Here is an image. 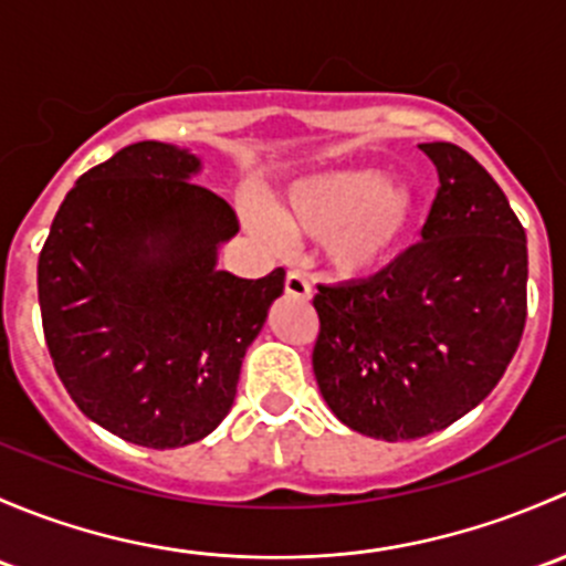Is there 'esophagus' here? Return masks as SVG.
Returning a JSON list of instances; mask_svg holds the SVG:
<instances>
[{"instance_id":"34e87169","label":"esophagus","mask_w":566,"mask_h":566,"mask_svg":"<svg viewBox=\"0 0 566 566\" xmlns=\"http://www.w3.org/2000/svg\"><path fill=\"white\" fill-rule=\"evenodd\" d=\"M284 290H287V295H293V298H301V301L312 298V284L301 271L287 273V279H284Z\"/></svg>"}]
</instances>
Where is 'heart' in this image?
<instances>
[{
	"instance_id": "heart-1",
	"label": "heart",
	"mask_w": 566,
	"mask_h": 566,
	"mask_svg": "<svg viewBox=\"0 0 566 566\" xmlns=\"http://www.w3.org/2000/svg\"><path fill=\"white\" fill-rule=\"evenodd\" d=\"M410 219V197L386 186L373 169H342L312 177L290 191L279 219L254 210L271 235L284 230L328 238V256L345 273H367L389 260Z\"/></svg>"
}]
</instances>
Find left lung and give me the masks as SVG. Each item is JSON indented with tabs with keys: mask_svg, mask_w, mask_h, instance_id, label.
Here are the masks:
<instances>
[{
	"mask_svg": "<svg viewBox=\"0 0 566 566\" xmlns=\"http://www.w3.org/2000/svg\"><path fill=\"white\" fill-rule=\"evenodd\" d=\"M438 169L413 243L369 279L317 284L312 367L350 430L413 441L476 408L526 325V230L488 169L452 142L419 145Z\"/></svg>",
	"mask_w": 566,
	"mask_h": 566,
	"instance_id": "1",
	"label": "left lung"
}]
</instances>
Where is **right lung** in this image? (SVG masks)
<instances>
[{
    "instance_id": "right-lung-1",
    "label": "right lung",
    "mask_w": 566,
    "mask_h": 566,
    "mask_svg": "<svg viewBox=\"0 0 566 566\" xmlns=\"http://www.w3.org/2000/svg\"><path fill=\"white\" fill-rule=\"evenodd\" d=\"M193 153L136 142L76 180L38 260L43 334L87 419L128 443L202 441L230 413L249 345L284 268H216L238 232L219 193L191 182Z\"/></svg>"
}]
</instances>
